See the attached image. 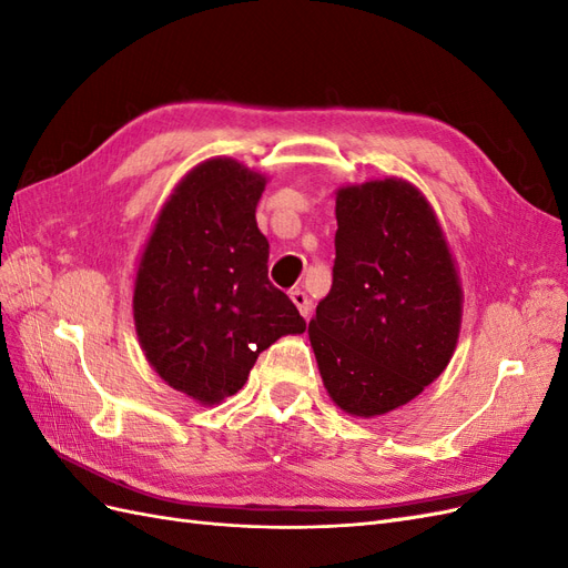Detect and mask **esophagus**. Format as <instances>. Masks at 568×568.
<instances>
[{
  "instance_id": "obj_1",
  "label": "esophagus",
  "mask_w": 568,
  "mask_h": 568,
  "mask_svg": "<svg viewBox=\"0 0 568 568\" xmlns=\"http://www.w3.org/2000/svg\"><path fill=\"white\" fill-rule=\"evenodd\" d=\"M291 301L296 303L298 313H301L303 317H311V313H313V301L307 298L305 291H301V288H294V291H291Z\"/></svg>"
}]
</instances>
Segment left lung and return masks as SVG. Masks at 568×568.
<instances>
[{"label": "left lung", "mask_w": 568, "mask_h": 568, "mask_svg": "<svg viewBox=\"0 0 568 568\" xmlns=\"http://www.w3.org/2000/svg\"><path fill=\"white\" fill-rule=\"evenodd\" d=\"M332 291L307 324L324 388L355 417L409 403L448 367L462 288L432 205L403 180L336 194Z\"/></svg>", "instance_id": "1"}]
</instances>
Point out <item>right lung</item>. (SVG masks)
I'll list each match as a JSON object with an SVG mask.
<instances>
[{"label": "right lung", "mask_w": 568, "mask_h": 568, "mask_svg": "<svg viewBox=\"0 0 568 568\" xmlns=\"http://www.w3.org/2000/svg\"><path fill=\"white\" fill-rule=\"evenodd\" d=\"M265 178L232 159L194 168L163 205L134 280V326L173 388L213 405L248 379L257 355L305 320L267 277L255 209Z\"/></svg>", "instance_id": "1"}]
</instances>
